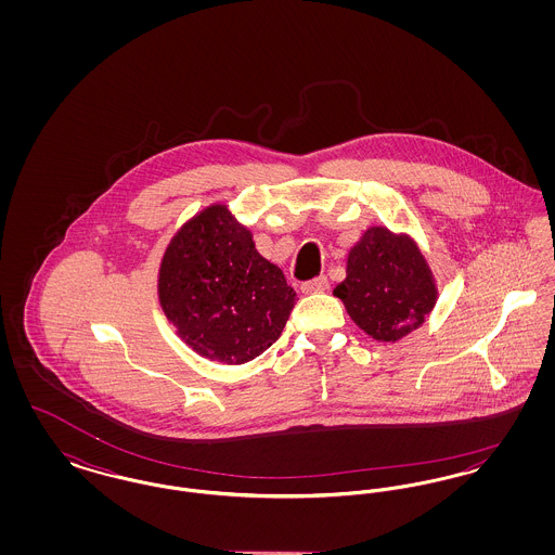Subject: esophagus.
Masks as SVG:
<instances>
[{
    "instance_id": "1",
    "label": "esophagus",
    "mask_w": 555,
    "mask_h": 555,
    "mask_svg": "<svg viewBox=\"0 0 555 555\" xmlns=\"http://www.w3.org/2000/svg\"><path fill=\"white\" fill-rule=\"evenodd\" d=\"M328 289V279L326 276H317V279H312V281H306L304 285H301V293H306V295H314V293H324V291Z\"/></svg>"
}]
</instances>
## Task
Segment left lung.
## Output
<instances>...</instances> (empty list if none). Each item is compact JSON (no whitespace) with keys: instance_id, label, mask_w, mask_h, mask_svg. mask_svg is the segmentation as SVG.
<instances>
[{"instance_id":"left-lung-1","label":"left lung","mask_w":555,"mask_h":555,"mask_svg":"<svg viewBox=\"0 0 555 555\" xmlns=\"http://www.w3.org/2000/svg\"><path fill=\"white\" fill-rule=\"evenodd\" d=\"M335 287L351 320L376 341H399L424 322L437 287L418 245L385 227H370L347 254Z\"/></svg>"}]
</instances>
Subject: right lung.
Returning a JSON list of instances; mask_svg holds the SVG:
<instances>
[{"mask_svg":"<svg viewBox=\"0 0 555 555\" xmlns=\"http://www.w3.org/2000/svg\"><path fill=\"white\" fill-rule=\"evenodd\" d=\"M158 293L181 339L224 364L264 353L295 306L283 270L256 251L251 233L220 204L199 211L170 241Z\"/></svg>","mask_w":555,"mask_h":555,"instance_id":"obj_1","label":"right lung"}]
</instances>
